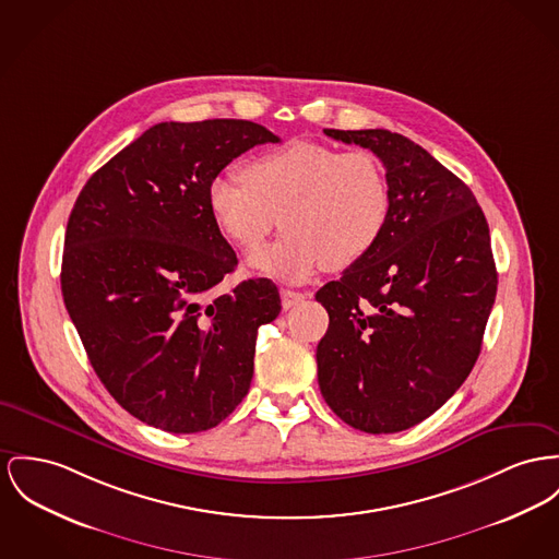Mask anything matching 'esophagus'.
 <instances>
[{
    "mask_svg": "<svg viewBox=\"0 0 559 559\" xmlns=\"http://www.w3.org/2000/svg\"><path fill=\"white\" fill-rule=\"evenodd\" d=\"M280 295H282V305H284V309H293V307L298 305L300 300H305V295H302V293L290 290V288H282V290H280Z\"/></svg>",
    "mask_w": 559,
    "mask_h": 559,
    "instance_id": "1",
    "label": "esophagus"
}]
</instances>
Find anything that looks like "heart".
Here are the masks:
<instances>
[{
    "label": "heart",
    "instance_id": "b5f03b06",
    "mask_svg": "<svg viewBox=\"0 0 559 559\" xmlns=\"http://www.w3.org/2000/svg\"><path fill=\"white\" fill-rule=\"evenodd\" d=\"M390 185L367 150L297 142L271 150L207 187V210L224 237L257 250L280 224L284 237L252 254L269 277L302 284L326 264L347 269L381 239L390 218Z\"/></svg>",
    "mask_w": 559,
    "mask_h": 559
}]
</instances>
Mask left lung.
<instances>
[{
  "label": "left lung",
  "instance_id": "obj_1",
  "mask_svg": "<svg viewBox=\"0 0 559 559\" xmlns=\"http://www.w3.org/2000/svg\"><path fill=\"white\" fill-rule=\"evenodd\" d=\"M385 167L381 239L316 295L329 311L318 343L324 401L356 430L392 435L430 417L473 371L498 273L484 212L430 152L385 129H324Z\"/></svg>",
  "mask_w": 559,
  "mask_h": 559
}]
</instances>
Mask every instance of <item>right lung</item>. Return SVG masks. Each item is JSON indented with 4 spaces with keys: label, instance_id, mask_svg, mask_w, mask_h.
Wrapping results in <instances>:
<instances>
[{
    "label": "right lung",
    "instance_id": "obj_1",
    "mask_svg": "<svg viewBox=\"0 0 559 559\" xmlns=\"http://www.w3.org/2000/svg\"><path fill=\"white\" fill-rule=\"evenodd\" d=\"M277 142L250 120L158 122L75 199L61 264L68 313L114 401L154 428L210 430L250 390L259 326L282 302L266 277L212 297L237 257L207 187L239 154Z\"/></svg>",
    "mask_w": 559,
    "mask_h": 559
}]
</instances>
